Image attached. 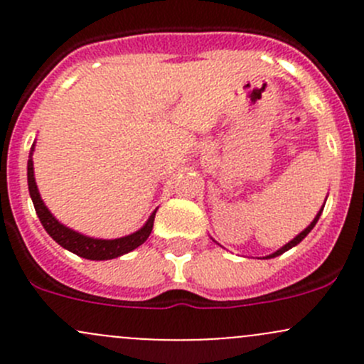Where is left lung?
<instances>
[{
    "mask_svg": "<svg viewBox=\"0 0 364 364\" xmlns=\"http://www.w3.org/2000/svg\"><path fill=\"white\" fill-rule=\"evenodd\" d=\"M321 213H322V211H318V215H317V216H315V218H314V222H311V223H310V225H308V227H306V229H304V230H303V232H301V234H297V236L294 237V240H292V241H291V243H287V245H285V247H282V248H280V250H278V252L271 253V255H269V257H267V259H271V257H278V255H282V253H284V252L291 250V248H292V247H296V245H297V243H301V241H303V240H304V237H306V234H308V232H310V230H311V229H314V227H315V223H317V220H318V216H321Z\"/></svg>",
    "mask_w": 364,
    "mask_h": 364,
    "instance_id": "obj_1",
    "label": "left lung"
}]
</instances>
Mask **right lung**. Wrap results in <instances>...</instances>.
<instances>
[{"mask_svg": "<svg viewBox=\"0 0 364 364\" xmlns=\"http://www.w3.org/2000/svg\"><path fill=\"white\" fill-rule=\"evenodd\" d=\"M28 188H29V196H31L33 205H35L36 215H38L40 222H42L43 229L47 230V234H49L58 245H61V247L67 248V250H70L72 253H75V255L84 257V259H90V260L116 259V257L124 255V253L141 247V245L148 240L149 234H151L153 230V222H155L156 211L149 216V220L146 222V225L142 227L141 230L130 234V236L117 237V240H95V237L82 236V234L65 227L63 223H60L53 215H50V211L46 208L42 197H40L38 188H36V183H35V174H33L31 156H29L28 160Z\"/></svg>", "mask_w": 364, "mask_h": 364, "instance_id": "obj_1", "label": "right lung"}]
</instances>
